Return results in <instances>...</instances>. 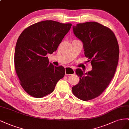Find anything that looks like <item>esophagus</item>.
I'll return each mask as SVG.
<instances>
[{
  "instance_id": "34e87169",
  "label": "esophagus",
  "mask_w": 129,
  "mask_h": 129,
  "mask_svg": "<svg viewBox=\"0 0 129 129\" xmlns=\"http://www.w3.org/2000/svg\"><path fill=\"white\" fill-rule=\"evenodd\" d=\"M65 73L66 76L71 75L73 74H75V71L73 69L70 67H67L65 68Z\"/></svg>"
}]
</instances>
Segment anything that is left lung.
Masks as SVG:
<instances>
[{"mask_svg":"<svg viewBox=\"0 0 129 129\" xmlns=\"http://www.w3.org/2000/svg\"><path fill=\"white\" fill-rule=\"evenodd\" d=\"M73 31L82 42L85 56L92 69L86 73L76 70L80 80L72 87V92L87 101L99 96L112 79L118 62L119 45L114 33L97 22L77 24L73 26Z\"/></svg>","mask_w":129,"mask_h":129,"instance_id":"8db88e82","label":"left lung"}]
</instances>
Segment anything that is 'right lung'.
I'll use <instances>...</instances> for the list:
<instances>
[{
    "instance_id": "right-lung-1",
    "label": "right lung",
    "mask_w": 129,
    "mask_h": 129,
    "mask_svg": "<svg viewBox=\"0 0 129 129\" xmlns=\"http://www.w3.org/2000/svg\"><path fill=\"white\" fill-rule=\"evenodd\" d=\"M72 24L45 20L22 32L16 43L14 68L23 89L31 96L42 98L52 93L65 75L63 67L50 63L47 53L56 51Z\"/></svg>"
}]
</instances>
